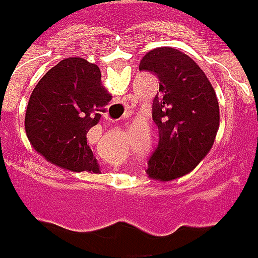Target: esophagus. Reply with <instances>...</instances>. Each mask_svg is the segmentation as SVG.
<instances>
[{"label":"esophagus","instance_id":"esophagus-1","mask_svg":"<svg viewBox=\"0 0 258 258\" xmlns=\"http://www.w3.org/2000/svg\"><path fill=\"white\" fill-rule=\"evenodd\" d=\"M105 118H107V119H111V118H109V117H108V115H105Z\"/></svg>","mask_w":258,"mask_h":258}]
</instances>
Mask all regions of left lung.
I'll use <instances>...</instances> for the list:
<instances>
[{
  "label": "left lung",
  "instance_id": "8db88e82",
  "mask_svg": "<svg viewBox=\"0 0 258 258\" xmlns=\"http://www.w3.org/2000/svg\"><path fill=\"white\" fill-rule=\"evenodd\" d=\"M139 69L159 78L153 119L160 140L147 173L170 182L190 173L212 149L219 128L217 94L199 64L173 47L147 51Z\"/></svg>",
  "mask_w": 258,
  "mask_h": 258
}]
</instances>
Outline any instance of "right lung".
I'll use <instances>...</instances> for the list:
<instances>
[{
    "label": "right lung",
    "instance_id": "obj_1",
    "mask_svg": "<svg viewBox=\"0 0 258 258\" xmlns=\"http://www.w3.org/2000/svg\"><path fill=\"white\" fill-rule=\"evenodd\" d=\"M111 99L95 63L63 59L40 79L28 99L24 127L30 144L51 164L98 173L86 134Z\"/></svg>",
    "mask_w": 258,
    "mask_h": 258
}]
</instances>
